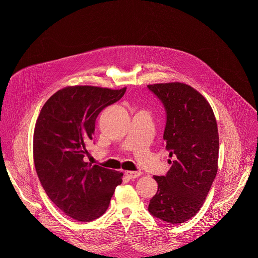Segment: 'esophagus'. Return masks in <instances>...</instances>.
Segmentation results:
<instances>
[{"instance_id":"esophagus-1","label":"esophagus","mask_w":258,"mask_h":258,"mask_svg":"<svg viewBox=\"0 0 258 258\" xmlns=\"http://www.w3.org/2000/svg\"><path fill=\"white\" fill-rule=\"evenodd\" d=\"M141 175V172L140 171H136V172H133V171H127L125 172V176L129 179H135V178H138L139 176Z\"/></svg>"}]
</instances>
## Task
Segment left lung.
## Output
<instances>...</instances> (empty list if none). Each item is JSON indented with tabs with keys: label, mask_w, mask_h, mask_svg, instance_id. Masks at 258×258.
<instances>
[{
	"label": "left lung",
	"mask_w": 258,
	"mask_h": 258,
	"mask_svg": "<svg viewBox=\"0 0 258 258\" xmlns=\"http://www.w3.org/2000/svg\"><path fill=\"white\" fill-rule=\"evenodd\" d=\"M166 112L164 145L170 170L154 176L157 194L149 213L171 224L183 223L200 211L218 172L219 132L210 103L196 89L180 82L148 85Z\"/></svg>",
	"instance_id": "8db88e82"
}]
</instances>
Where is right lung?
Returning a JSON list of instances; mask_svg holds the SVG:
<instances>
[{"mask_svg":"<svg viewBox=\"0 0 258 258\" xmlns=\"http://www.w3.org/2000/svg\"><path fill=\"white\" fill-rule=\"evenodd\" d=\"M125 91L66 87L44 103L37 117L33 142L37 177L51 202L75 221L101 217L122 183V173L92 166L85 157L97 116Z\"/></svg>","mask_w":258,"mask_h":258,"instance_id":"right-lung-1","label":"right lung"}]
</instances>
